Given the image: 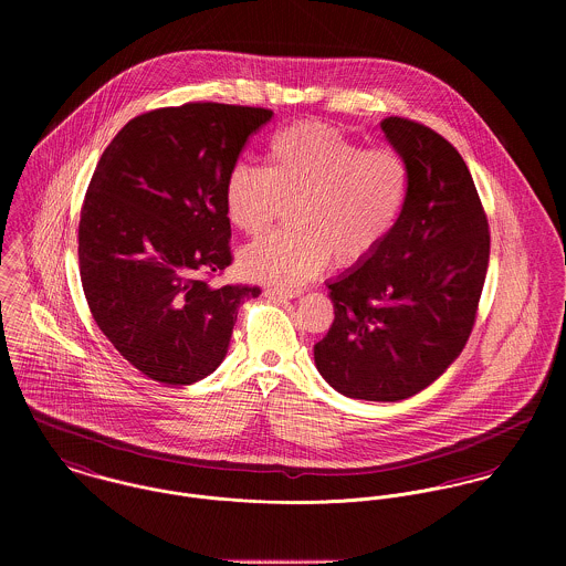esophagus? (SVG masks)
<instances>
[{
  "mask_svg": "<svg viewBox=\"0 0 566 566\" xmlns=\"http://www.w3.org/2000/svg\"><path fill=\"white\" fill-rule=\"evenodd\" d=\"M294 296H298L296 290H279V287L265 290V298H270V301H274V303H285V301H290V298H294Z\"/></svg>",
  "mask_w": 566,
  "mask_h": 566,
  "instance_id": "1",
  "label": "esophagus"
}]
</instances>
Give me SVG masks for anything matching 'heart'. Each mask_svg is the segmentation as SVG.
<instances>
[{
	"label": "heart",
	"instance_id": "obj_1",
	"mask_svg": "<svg viewBox=\"0 0 566 566\" xmlns=\"http://www.w3.org/2000/svg\"><path fill=\"white\" fill-rule=\"evenodd\" d=\"M409 185L403 155L392 146L364 148L321 122H298L268 139L265 167L235 163L224 180L231 224L261 235L290 205L292 227L250 243L248 276L296 287L337 263L368 256L392 231Z\"/></svg>",
	"mask_w": 566,
	"mask_h": 566
}]
</instances>
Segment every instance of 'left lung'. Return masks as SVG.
Instances as JSON below:
<instances>
[{
    "label": "left lung",
    "mask_w": 566,
    "mask_h": 566,
    "mask_svg": "<svg viewBox=\"0 0 566 566\" xmlns=\"http://www.w3.org/2000/svg\"><path fill=\"white\" fill-rule=\"evenodd\" d=\"M403 155V211L357 268L328 283L335 318L314 346L344 397L392 403L433 384L462 353L484 290L490 231L460 153L436 130L386 117Z\"/></svg>",
    "instance_id": "1"
}]
</instances>
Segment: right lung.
<instances>
[{
  "instance_id": "obj_1",
  "label": "right lung",
  "mask_w": 566,
  "mask_h": 566,
  "mask_svg": "<svg viewBox=\"0 0 566 566\" xmlns=\"http://www.w3.org/2000/svg\"><path fill=\"white\" fill-rule=\"evenodd\" d=\"M270 108L218 102L130 119L102 153L78 224L82 290L119 355L163 386H189L224 359L256 285L211 287L233 263L224 180Z\"/></svg>"
}]
</instances>
